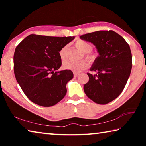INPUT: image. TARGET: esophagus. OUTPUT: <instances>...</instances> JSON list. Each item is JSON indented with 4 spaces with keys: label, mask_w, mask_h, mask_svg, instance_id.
Masks as SVG:
<instances>
[{
    "label": "esophagus",
    "mask_w": 146,
    "mask_h": 146,
    "mask_svg": "<svg viewBox=\"0 0 146 146\" xmlns=\"http://www.w3.org/2000/svg\"><path fill=\"white\" fill-rule=\"evenodd\" d=\"M78 75H79V73H74V76H75V77H77Z\"/></svg>",
    "instance_id": "1"
}]
</instances>
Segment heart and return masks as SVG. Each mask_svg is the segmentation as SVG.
Here are the masks:
<instances>
[{"label": "heart", "instance_id": "obj_1", "mask_svg": "<svg viewBox=\"0 0 146 146\" xmlns=\"http://www.w3.org/2000/svg\"><path fill=\"white\" fill-rule=\"evenodd\" d=\"M75 47L82 53H84L85 56L90 60H93V55L90 51L92 50L93 46L90 43L82 40H78L75 44ZM67 46H64L60 49L59 55L62 60H64L67 58ZM89 66V63L87 60H82L80 62H73L70 60H66L63 62V68L66 70H71L75 73H79L80 71L86 70Z\"/></svg>", "mask_w": 146, "mask_h": 146}]
</instances>
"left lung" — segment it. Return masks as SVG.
I'll use <instances>...</instances> for the list:
<instances>
[{
	"mask_svg": "<svg viewBox=\"0 0 146 146\" xmlns=\"http://www.w3.org/2000/svg\"><path fill=\"white\" fill-rule=\"evenodd\" d=\"M80 38L95 46L99 54L90 68L97 74L88 73L89 81L84 86V92L95 103L111 102L122 92L130 76L132 55L129 44L112 30L92 32Z\"/></svg>",
	"mask_w": 146,
	"mask_h": 146,
	"instance_id": "obj_1",
	"label": "left lung"
}]
</instances>
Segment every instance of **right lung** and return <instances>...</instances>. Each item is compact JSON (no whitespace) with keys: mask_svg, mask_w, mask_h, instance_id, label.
I'll return each instance as SVG.
<instances>
[{"mask_svg":"<svg viewBox=\"0 0 146 146\" xmlns=\"http://www.w3.org/2000/svg\"><path fill=\"white\" fill-rule=\"evenodd\" d=\"M74 38L31 34L17 46L15 76L31 102L49 107L65 97L66 84L73 78V73L68 70L57 71L62 65L59 52Z\"/></svg>","mask_w":146,"mask_h":146,"instance_id":"add662e5","label":"right lung"}]
</instances>
